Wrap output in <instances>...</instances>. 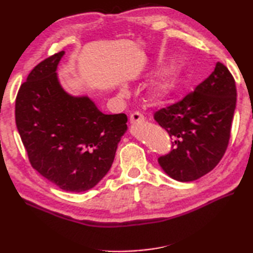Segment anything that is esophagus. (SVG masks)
I'll use <instances>...</instances> for the list:
<instances>
[{
  "mask_svg": "<svg viewBox=\"0 0 253 253\" xmlns=\"http://www.w3.org/2000/svg\"><path fill=\"white\" fill-rule=\"evenodd\" d=\"M144 121H145L144 116L140 113H138V111H134V113H132L129 117L130 124H140Z\"/></svg>",
  "mask_w": 253,
  "mask_h": 253,
  "instance_id": "1",
  "label": "esophagus"
}]
</instances>
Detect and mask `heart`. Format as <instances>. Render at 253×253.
I'll list each match as a JSON object with an SVG mask.
<instances>
[{"mask_svg":"<svg viewBox=\"0 0 253 253\" xmlns=\"http://www.w3.org/2000/svg\"><path fill=\"white\" fill-rule=\"evenodd\" d=\"M179 84L178 77L174 71H169L163 76V78L153 85L149 97L153 101H163L172 95Z\"/></svg>","mask_w":253,"mask_h":253,"instance_id":"b5f03b06","label":"heart"}]
</instances>
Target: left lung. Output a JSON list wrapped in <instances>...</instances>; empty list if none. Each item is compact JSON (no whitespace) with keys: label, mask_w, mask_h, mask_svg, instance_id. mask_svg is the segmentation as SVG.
Returning a JSON list of instances; mask_svg holds the SVG:
<instances>
[{"label":"left lung","mask_w":253,"mask_h":253,"mask_svg":"<svg viewBox=\"0 0 253 253\" xmlns=\"http://www.w3.org/2000/svg\"><path fill=\"white\" fill-rule=\"evenodd\" d=\"M235 102L233 76L217 61L212 74L194 91L154 114L172 139V151L158 157L166 174L191 182L219 164L229 145Z\"/></svg>","instance_id":"8db88e82"}]
</instances>
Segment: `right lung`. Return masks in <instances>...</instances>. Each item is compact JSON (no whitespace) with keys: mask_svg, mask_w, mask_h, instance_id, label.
<instances>
[{"mask_svg":"<svg viewBox=\"0 0 253 253\" xmlns=\"http://www.w3.org/2000/svg\"><path fill=\"white\" fill-rule=\"evenodd\" d=\"M63 54L38 63L21 84L15 123L32 168L61 190L79 193L108 173L127 116L105 115L88 97L68 95L55 74Z\"/></svg>","mask_w":253,"mask_h":253,"instance_id":"add662e5","label":"right lung"}]
</instances>
